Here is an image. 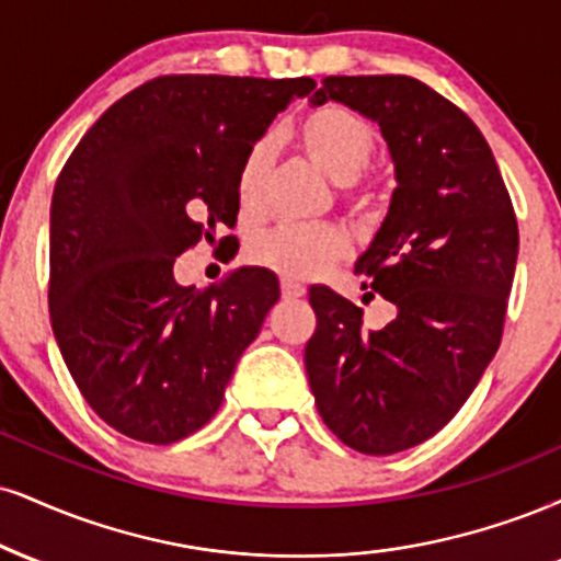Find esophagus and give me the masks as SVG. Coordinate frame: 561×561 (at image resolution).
Wrapping results in <instances>:
<instances>
[{"mask_svg":"<svg viewBox=\"0 0 561 561\" xmlns=\"http://www.w3.org/2000/svg\"><path fill=\"white\" fill-rule=\"evenodd\" d=\"M282 295L285 298H302L306 295V285H300L298 279H289V276H282Z\"/></svg>","mask_w":561,"mask_h":561,"instance_id":"1","label":"esophagus"}]
</instances>
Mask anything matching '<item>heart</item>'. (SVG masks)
Returning a JSON list of instances; mask_svg holds the SVG:
<instances>
[{
	"mask_svg": "<svg viewBox=\"0 0 561 561\" xmlns=\"http://www.w3.org/2000/svg\"><path fill=\"white\" fill-rule=\"evenodd\" d=\"M295 140L319 170L336 182H350L368 167L376 153V135L360 114L340 104H323L295 123ZM272 146L255 144L238 174V201L242 211H255L263 201ZM355 206H366L368 195L350 191ZM347 253V238L332 225H279L259 234L248 245V259L285 276H313Z\"/></svg>",
	"mask_w": 561,
	"mask_h": 561,
	"instance_id": "1",
	"label": "heart"
}]
</instances>
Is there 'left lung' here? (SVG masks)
Returning <instances> with one entry per match:
<instances>
[{
  "label": "left lung",
  "instance_id": "left-lung-1",
  "mask_svg": "<svg viewBox=\"0 0 561 561\" xmlns=\"http://www.w3.org/2000/svg\"><path fill=\"white\" fill-rule=\"evenodd\" d=\"M340 101L379 123L394 161L389 214L357 274L397 308L363 332V308L316 285L306 370L332 434L363 455H394L442 431L502 342L517 219L473 119L408 76H329L310 104Z\"/></svg>",
  "mask_w": 561,
  "mask_h": 561
}]
</instances>
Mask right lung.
<instances>
[{"instance_id": "1", "label": "right lung", "mask_w": 561, "mask_h": 561, "mask_svg": "<svg viewBox=\"0 0 561 561\" xmlns=\"http://www.w3.org/2000/svg\"><path fill=\"white\" fill-rule=\"evenodd\" d=\"M310 78L161 76L106 110L59 172L49 227L54 340L114 431L172 444L211 421L234 366L279 300L242 266L208 289L174 259L234 227L248 151Z\"/></svg>"}]
</instances>
